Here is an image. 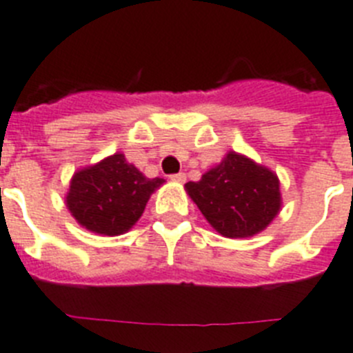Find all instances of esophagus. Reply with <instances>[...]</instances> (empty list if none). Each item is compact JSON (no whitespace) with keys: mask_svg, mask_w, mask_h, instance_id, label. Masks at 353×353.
I'll return each instance as SVG.
<instances>
[{"mask_svg":"<svg viewBox=\"0 0 353 353\" xmlns=\"http://www.w3.org/2000/svg\"><path fill=\"white\" fill-rule=\"evenodd\" d=\"M172 181H176V183H185L186 181V176L183 174V172H179V174H174V176H170Z\"/></svg>","mask_w":353,"mask_h":353,"instance_id":"34e87169","label":"esophagus"}]
</instances>
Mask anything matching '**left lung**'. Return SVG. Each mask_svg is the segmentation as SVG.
<instances>
[{
	"label": "left lung",
	"instance_id": "left-lung-1",
	"mask_svg": "<svg viewBox=\"0 0 353 353\" xmlns=\"http://www.w3.org/2000/svg\"><path fill=\"white\" fill-rule=\"evenodd\" d=\"M185 190L210 226L228 239L263 232L282 208L276 174L235 150L204 172L199 181L186 183Z\"/></svg>",
	"mask_w": 353,
	"mask_h": 353
}]
</instances>
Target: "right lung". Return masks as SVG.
Instances as JSON below:
<instances>
[{
  "label": "right lung",
  "mask_w": 353,
  "mask_h": 353,
  "mask_svg": "<svg viewBox=\"0 0 353 353\" xmlns=\"http://www.w3.org/2000/svg\"><path fill=\"white\" fill-rule=\"evenodd\" d=\"M161 177H145L121 152L100 159L73 174L66 208L88 232L105 236L123 235L140 221Z\"/></svg>",
  "instance_id": "right-lung-1"
}]
</instances>
